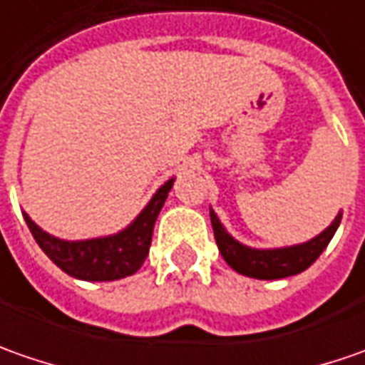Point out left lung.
<instances>
[{
	"mask_svg": "<svg viewBox=\"0 0 365 365\" xmlns=\"http://www.w3.org/2000/svg\"><path fill=\"white\" fill-rule=\"evenodd\" d=\"M209 215H211V225H213L219 252L235 272L250 276V278H258V280H278V278L304 272L323 254V250L329 245L331 237L337 232L344 213L339 211L337 217L331 221L329 227H325L309 242L287 245V247H266V250L250 247L237 242L232 233L223 227V223L219 221L217 213L213 209H209Z\"/></svg>",
	"mask_w": 365,
	"mask_h": 365,
	"instance_id": "left-lung-1",
	"label": "left lung"
}]
</instances>
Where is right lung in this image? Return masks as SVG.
<instances>
[{"label":"right lung","mask_w":365,"mask_h":365,"mask_svg":"<svg viewBox=\"0 0 365 365\" xmlns=\"http://www.w3.org/2000/svg\"><path fill=\"white\" fill-rule=\"evenodd\" d=\"M173 185L175 178H168L125 230L103 237L68 242L38 227L28 213H24V219L34 235L36 244L63 272L87 282L120 280L138 272L144 264L152 244L154 223Z\"/></svg>","instance_id":"obj_1"}]
</instances>
